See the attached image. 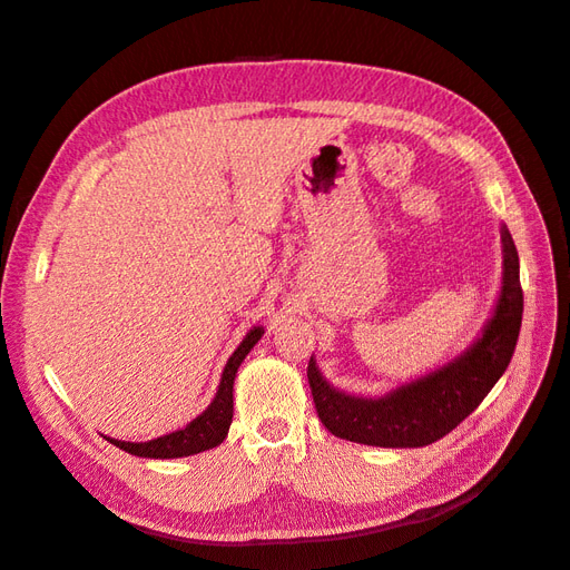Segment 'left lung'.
Returning a JSON list of instances; mask_svg holds the SVG:
<instances>
[{
	"label": "left lung",
	"instance_id": "1",
	"mask_svg": "<svg viewBox=\"0 0 570 570\" xmlns=\"http://www.w3.org/2000/svg\"><path fill=\"white\" fill-rule=\"evenodd\" d=\"M504 243V285L485 333L454 364L394 390L381 400H358L327 385L314 358L306 377L321 423L335 438L375 446H425L463 421L502 377L519 342L523 321V287L519 252L509 230Z\"/></svg>",
	"mask_w": 570,
	"mask_h": 570
}]
</instances>
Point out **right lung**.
<instances>
[{
	"label": "right lung",
	"mask_w": 570,
	"mask_h": 570,
	"mask_svg": "<svg viewBox=\"0 0 570 570\" xmlns=\"http://www.w3.org/2000/svg\"><path fill=\"white\" fill-rule=\"evenodd\" d=\"M262 327H254V331L247 333L243 344L235 350V354L228 358L226 371H223L218 392L214 396L212 406L206 409L202 416H197L193 423L183 430H176V433L149 440V442H120L107 438L111 444H116L118 450H124L135 456H145V459H178V456H189V454H199L212 450V446L220 444L228 435V428L233 423V383H235V373L243 364V358L249 354L254 344L262 340Z\"/></svg>",
	"instance_id": "right-lung-1"
}]
</instances>
